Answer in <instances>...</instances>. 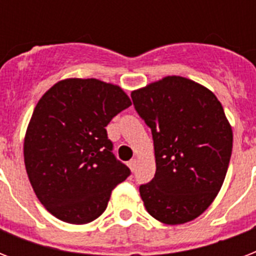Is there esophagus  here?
Masks as SVG:
<instances>
[{
    "label": "esophagus",
    "instance_id": "obj_1",
    "mask_svg": "<svg viewBox=\"0 0 256 256\" xmlns=\"http://www.w3.org/2000/svg\"><path fill=\"white\" fill-rule=\"evenodd\" d=\"M128 168H130V170H132V171H136V158H134V160H128Z\"/></svg>",
    "mask_w": 256,
    "mask_h": 256
}]
</instances>
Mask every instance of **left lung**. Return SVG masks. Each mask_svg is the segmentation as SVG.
Returning a JSON list of instances; mask_svg holds the SVG:
<instances>
[{
    "mask_svg": "<svg viewBox=\"0 0 256 256\" xmlns=\"http://www.w3.org/2000/svg\"><path fill=\"white\" fill-rule=\"evenodd\" d=\"M136 112L152 128L156 170L140 194L152 218L182 224L207 210L226 178L232 130L214 92L170 76L134 90Z\"/></svg>",
    "mask_w": 256,
    "mask_h": 256,
    "instance_id": "left-lung-1",
    "label": "left lung"
}]
</instances>
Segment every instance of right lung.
Listing matches in <instances>:
<instances>
[{
    "mask_svg": "<svg viewBox=\"0 0 256 256\" xmlns=\"http://www.w3.org/2000/svg\"><path fill=\"white\" fill-rule=\"evenodd\" d=\"M132 104L116 85L96 78L57 82L38 100L24 142L34 192L56 218L92 222L130 168L112 154L106 126Z\"/></svg>",
    "mask_w": 256,
    "mask_h": 256,
    "instance_id": "add662e5",
    "label": "right lung"
}]
</instances>
